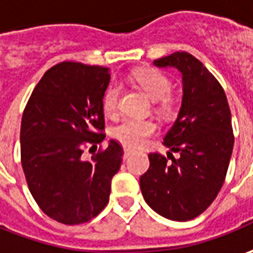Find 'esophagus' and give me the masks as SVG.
Wrapping results in <instances>:
<instances>
[{
    "label": "esophagus",
    "instance_id": "1",
    "mask_svg": "<svg viewBox=\"0 0 253 253\" xmlns=\"http://www.w3.org/2000/svg\"><path fill=\"white\" fill-rule=\"evenodd\" d=\"M131 154H133V150H131V148H125V154H123V158H125V160H127V158H128V157H130Z\"/></svg>",
    "mask_w": 253,
    "mask_h": 253
}]
</instances>
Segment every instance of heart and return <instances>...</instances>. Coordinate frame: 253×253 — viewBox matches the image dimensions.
Returning <instances> with one entry per match:
<instances>
[{
    "instance_id": "obj_1",
    "label": "heart",
    "mask_w": 253,
    "mask_h": 253,
    "mask_svg": "<svg viewBox=\"0 0 253 253\" xmlns=\"http://www.w3.org/2000/svg\"><path fill=\"white\" fill-rule=\"evenodd\" d=\"M135 81L143 88L145 93L153 100L168 102V96L172 92V83L167 75L157 70H144L135 74ZM122 98V88L119 84H112L103 96V109L109 115L115 116L119 112ZM157 131V123L151 119L127 118L122 120L112 130L113 137L127 147H140Z\"/></svg>"
}]
</instances>
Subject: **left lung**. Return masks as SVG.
Returning a JSON list of instances; mask_svg holds the SVG:
<instances>
[{"label":"left lung","mask_w":253,"mask_h":253,"mask_svg":"<svg viewBox=\"0 0 253 253\" xmlns=\"http://www.w3.org/2000/svg\"><path fill=\"white\" fill-rule=\"evenodd\" d=\"M154 64L176 67L182 74V108L164 138L179 158L172 153L168 158L148 154L150 168L140 178L141 193L162 217L189 221L213 203L225 180L234 148L231 110L221 84L196 57L176 51Z\"/></svg>","instance_id":"1"}]
</instances>
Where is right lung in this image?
I'll list each match as a JSON object with an SVG mask.
<instances>
[{"label": "right lung", "instance_id": "add662e5", "mask_svg": "<svg viewBox=\"0 0 253 253\" xmlns=\"http://www.w3.org/2000/svg\"><path fill=\"white\" fill-rule=\"evenodd\" d=\"M109 80L106 67L58 63L42 77L23 110L26 183L40 210L66 225L89 221L106 207L122 164L123 147L116 140L91 161L83 158L86 147L105 138L103 96Z\"/></svg>", "mask_w": 253, "mask_h": 253}]
</instances>
